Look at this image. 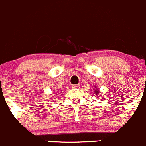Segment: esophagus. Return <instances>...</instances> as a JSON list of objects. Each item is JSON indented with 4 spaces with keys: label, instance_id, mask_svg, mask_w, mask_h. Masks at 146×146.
I'll return each instance as SVG.
<instances>
[{
    "label": "esophagus",
    "instance_id": "obj_1",
    "mask_svg": "<svg viewBox=\"0 0 146 146\" xmlns=\"http://www.w3.org/2000/svg\"><path fill=\"white\" fill-rule=\"evenodd\" d=\"M72 88H79L78 85H72Z\"/></svg>",
    "mask_w": 146,
    "mask_h": 146
}]
</instances>
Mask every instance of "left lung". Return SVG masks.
<instances>
[{"label":"left lung","mask_w":146,"mask_h":146,"mask_svg":"<svg viewBox=\"0 0 146 146\" xmlns=\"http://www.w3.org/2000/svg\"><path fill=\"white\" fill-rule=\"evenodd\" d=\"M95 92H97V93H98V90H97V91H95Z\"/></svg>","instance_id":"left-lung-1"}]
</instances>
